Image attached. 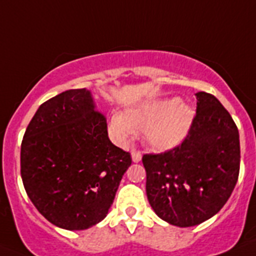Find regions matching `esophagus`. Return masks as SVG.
Segmentation results:
<instances>
[{"instance_id":"esophagus-1","label":"esophagus","mask_w":256,"mask_h":256,"mask_svg":"<svg viewBox=\"0 0 256 256\" xmlns=\"http://www.w3.org/2000/svg\"><path fill=\"white\" fill-rule=\"evenodd\" d=\"M130 156H132V162H141V159H142V155H141V152H140V151H132V152H130Z\"/></svg>"}]
</instances>
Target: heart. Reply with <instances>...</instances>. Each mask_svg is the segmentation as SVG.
I'll return each mask as SVG.
<instances>
[{
	"instance_id": "obj_1",
	"label": "heart",
	"mask_w": 256,
	"mask_h": 256,
	"mask_svg": "<svg viewBox=\"0 0 256 256\" xmlns=\"http://www.w3.org/2000/svg\"><path fill=\"white\" fill-rule=\"evenodd\" d=\"M194 120V108L178 97L150 98L133 104L123 114H112L108 130L118 144H126L136 132H144L150 148L168 151L186 140Z\"/></svg>"
}]
</instances>
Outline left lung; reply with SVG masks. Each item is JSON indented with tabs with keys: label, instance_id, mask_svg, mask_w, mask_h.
Here are the masks:
<instances>
[{
	"label": "left lung",
	"instance_id": "left-lung-1",
	"mask_svg": "<svg viewBox=\"0 0 256 256\" xmlns=\"http://www.w3.org/2000/svg\"><path fill=\"white\" fill-rule=\"evenodd\" d=\"M195 96V120L182 144L142 158L151 208L177 227L198 226L216 216L240 172V134L234 119L212 94Z\"/></svg>",
	"mask_w": 256,
	"mask_h": 256
}]
</instances>
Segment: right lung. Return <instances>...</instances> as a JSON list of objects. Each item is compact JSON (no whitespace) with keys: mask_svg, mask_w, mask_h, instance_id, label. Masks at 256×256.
Here are the masks:
<instances>
[{"mask_svg":"<svg viewBox=\"0 0 256 256\" xmlns=\"http://www.w3.org/2000/svg\"><path fill=\"white\" fill-rule=\"evenodd\" d=\"M132 159L108 140L106 119L87 88L69 90L38 108L22 142L20 172L38 212L56 227L100 223Z\"/></svg>","mask_w":256,"mask_h":256,"instance_id":"add662e5","label":"right lung"}]
</instances>
